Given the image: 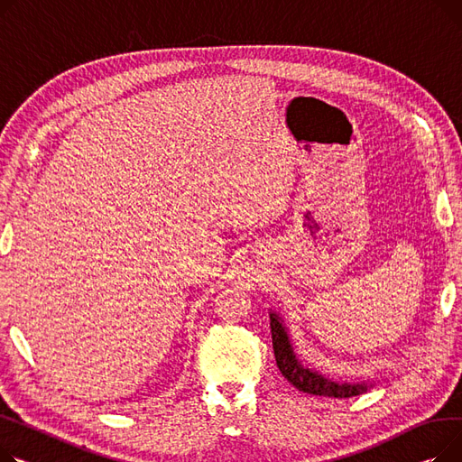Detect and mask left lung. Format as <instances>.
Here are the masks:
<instances>
[{"instance_id": "1", "label": "left lung", "mask_w": 462, "mask_h": 462, "mask_svg": "<svg viewBox=\"0 0 462 462\" xmlns=\"http://www.w3.org/2000/svg\"><path fill=\"white\" fill-rule=\"evenodd\" d=\"M270 332H273V346H274V356L276 364L282 371V374L287 378V381L304 393L311 395H322V397H352V395H360L367 392L365 383H341V381H332V378H327L319 374L317 371L306 367L300 360L296 358L291 339L287 336V330L282 324V319L278 313H270Z\"/></svg>"}]
</instances>
